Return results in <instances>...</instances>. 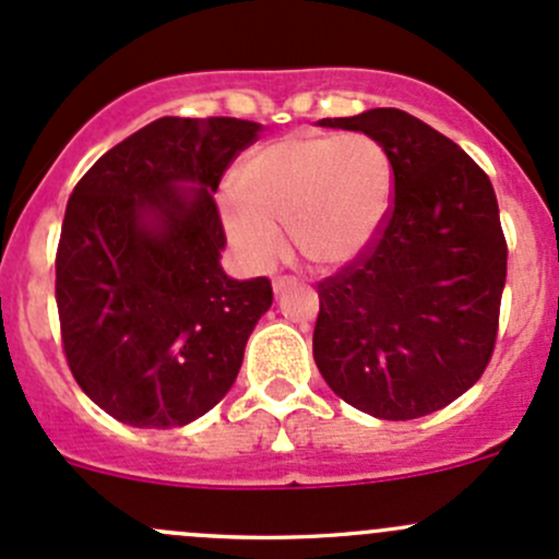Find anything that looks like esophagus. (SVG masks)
Returning <instances> with one entry per match:
<instances>
[{
    "label": "esophagus",
    "instance_id": "1",
    "mask_svg": "<svg viewBox=\"0 0 559 559\" xmlns=\"http://www.w3.org/2000/svg\"><path fill=\"white\" fill-rule=\"evenodd\" d=\"M292 286H297V278H292V275H278V278L273 281L275 295H284V292L292 289Z\"/></svg>",
    "mask_w": 559,
    "mask_h": 559
}]
</instances>
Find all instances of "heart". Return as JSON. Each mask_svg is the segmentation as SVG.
I'll return each instance as SVG.
<instances>
[{
  "mask_svg": "<svg viewBox=\"0 0 559 559\" xmlns=\"http://www.w3.org/2000/svg\"><path fill=\"white\" fill-rule=\"evenodd\" d=\"M238 195L222 202L229 243L251 264L281 253L278 227L319 267H343L379 238L392 205V162L362 132L289 134L259 145L235 175Z\"/></svg>",
  "mask_w": 559,
  "mask_h": 559,
  "instance_id": "heart-1",
  "label": "heart"
}]
</instances>
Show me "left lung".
<instances>
[{
    "label": "left lung",
    "mask_w": 559,
    "mask_h": 559,
    "mask_svg": "<svg viewBox=\"0 0 559 559\" xmlns=\"http://www.w3.org/2000/svg\"><path fill=\"white\" fill-rule=\"evenodd\" d=\"M319 127L381 143L394 202L373 246L319 284L316 368L376 419H419L467 392L492 357L509 259L498 197L454 140L397 107Z\"/></svg>",
    "instance_id": "obj_1"
}]
</instances>
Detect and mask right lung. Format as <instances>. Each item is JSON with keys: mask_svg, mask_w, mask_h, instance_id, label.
<instances>
[{"mask_svg": "<svg viewBox=\"0 0 559 559\" xmlns=\"http://www.w3.org/2000/svg\"><path fill=\"white\" fill-rule=\"evenodd\" d=\"M262 123L165 116L78 180L56 251L61 343L78 386L132 427H183L238 379L273 306L267 278L235 281L213 194Z\"/></svg>", "mask_w": 559, "mask_h": 559, "instance_id": "obj_1", "label": "right lung"}]
</instances>
